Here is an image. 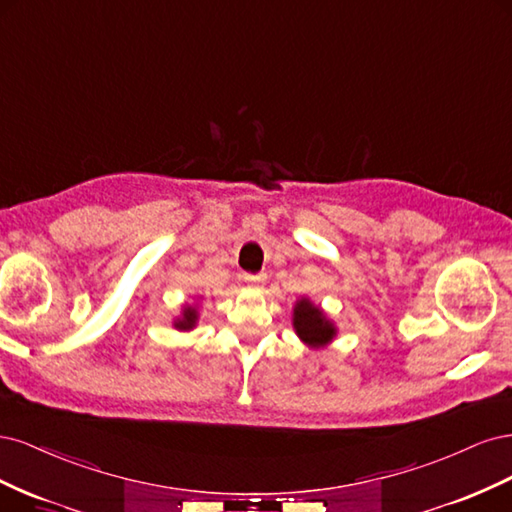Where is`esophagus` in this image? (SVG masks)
I'll return each mask as SVG.
<instances>
[{"label":"esophagus","instance_id":"1","mask_svg":"<svg viewBox=\"0 0 512 512\" xmlns=\"http://www.w3.org/2000/svg\"><path fill=\"white\" fill-rule=\"evenodd\" d=\"M243 280H245L247 284H250V286H258V284L262 282V277H260V275H245Z\"/></svg>","mask_w":512,"mask_h":512}]
</instances>
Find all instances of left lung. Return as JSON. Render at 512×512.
I'll use <instances>...</instances> for the list:
<instances>
[{
  "instance_id": "left-lung-1",
  "label": "left lung",
  "mask_w": 512,
  "mask_h": 512,
  "mask_svg": "<svg viewBox=\"0 0 512 512\" xmlns=\"http://www.w3.org/2000/svg\"><path fill=\"white\" fill-rule=\"evenodd\" d=\"M292 329H294V333H297L301 342L312 350L327 348L337 337L335 322L329 318V314L324 312L320 305H316L309 297H301V299H297V303H294Z\"/></svg>"
}]
</instances>
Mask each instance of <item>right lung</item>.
<instances>
[{"label": "right lung", "instance_id": "1", "mask_svg": "<svg viewBox=\"0 0 512 512\" xmlns=\"http://www.w3.org/2000/svg\"><path fill=\"white\" fill-rule=\"evenodd\" d=\"M200 299L203 297H196L194 303H183L181 309H179V316L173 318V327L181 333H188V331H194L196 324H198V318H200Z\"/></svg>", "mask_w": 512, "mask_h": 512}]
</instances>
